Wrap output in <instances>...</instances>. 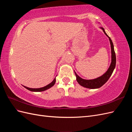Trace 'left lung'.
<instances>
[{
	"label": "left lung",
	"instance_id": "obj_1",
	"mask_svg": "<svg viewBox=\"0 0 132 132\" xmlns=\"http://www.w3.org/2000/svg\"><path fill=\"white\" fill-rule=\"evenodd\" d=\"M101 29H102L103 32L109 37L110 39V42L111 44V56H112V62L111 63V65L109 67V68L108 69L106 72L102 75L101 77H100L96 79H92V80H85L81 78L80 77L77 75V74L75 73V74L76 75V78H77V80L79 84L81 86L85 87L86 88L89 89H97L99 88V87H101L103 85H104L105 84L107 81L109 79L110 77L111 76L112 74L114 69L116 67V53L114 50V46L113 45L112 41L111 39L109 36L107 35V34L105 32L104 30V29L103 27H101Z\"/></svg>",
	"mask_w": 132,
	"mask_h": 132
}]
</instances>
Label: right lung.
<instances>
[{"label": "right lung", "instance_id": "1", "mask_svg": "<svg viewBox=\"0 0 132 132\" xmlns=\"http://www.w3.org/2000/svg\"><path fill=\"white\" fill-rule=\"evenodd\" d=\"M55 81H56V79H55H55L53 80V81L51 82L50 84L47 85V86H45V87H41V88H38V89H32V88H29V87H27L26 86H24L26 89H27V90H29L30 91H35V92H39V91H45L47 89H50V87H52L54 84H55Z\"/></svg>", "mask_w": 132, "mask_h": 132}]
</instances>
